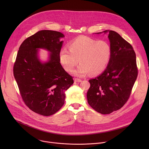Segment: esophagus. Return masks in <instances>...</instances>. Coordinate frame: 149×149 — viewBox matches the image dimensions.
Listing matches in <instances>:
<instances>
[{"label":"esophagus","instance_id":"esophagus-1","mask_svg":"<svg viewBox=\"0 0 149 149\" xmlns=\"http://www.w3.org/2000/svg\"><path fill=\"white\" fill-rule=\"evenodd\" d=\"M74 81L75 82H81L82 81V80L81 79H79V78H75V79H74Z\"/></svg>","mask_w":149,"mask_h":149}]
</instances>
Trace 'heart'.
<instances>
[{"instance_id": "b5f03b06", "label": "heart", "mask_w": 149, "mask_h": 149, "mask_svg": "<svg viewBox=\"0 0 149 149\" xmlns=\"http://www.w3.org/2000/svg\"><path fill=\"white\" fill-rule=\"evenodd\" d=\"M69 50L63 48L59 52L60 62L67 71H72L78 77H84L89 72L98 75L108 66L111 56V47L106 40H98L87 37L79 36L68 44Z\"/></svg>"}]
</instances>
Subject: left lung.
<instances>
[{"label":"left lung","mask_w":149,"mask_h":149,"mask_svg":"<svg viewBox=\"0 0 149 149\" xmlns=\"http://www.w3.org/2000/svg\"><path fill=\"white\" fill-rule=\"evenodd\" d=\"M107 32L112 50L111 59L101 75L89 80L90 87L87 94L89 105L102 114L117 111L125 104L138 75L133 47L116 32L104 31Z\"/></svg>","instance_id":"1"}]
</instances>
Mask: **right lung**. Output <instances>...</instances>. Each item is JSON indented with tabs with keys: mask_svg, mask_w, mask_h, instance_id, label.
<instances>
[{
	"mask_svg": "<svg viewBox=\"0 0 149 149\" xmlns=\"http://www.w3.org/2000/svg\"><path fill=\"white\" fill-rule=\"evenodd\" d=\"M64 37L62 33L42 30L26 38L20 45L13 65V75L27 107L33 112L49 116L64 104L65 91L73 84L72 76L60 63L59 52ZM38 48L49 51L50 60L42 63Z\"/></svg>",
	"mask_w": 149,
	"mask_h": 149,
	"instance_id": "1",
	"label": "right lung"
}]
</instances>
